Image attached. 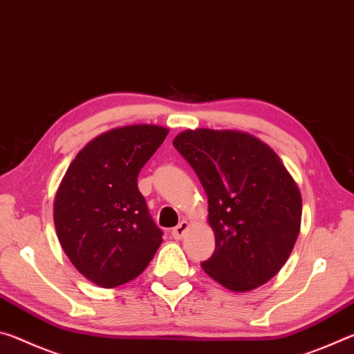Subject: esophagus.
Masks as SVG:
<instances>
[{"mask_svg": "<svg viewBox=\"0 0 354 354\" xmlns=\"http://www.w3.org/2000/svg\"><path fill=\"white\" fill-rule=\"evenodd\" d=\"M187 227H189V221L183 220L181 223H179L178 226H175V227H173V230H171L173 239H176V241H179V239H183V236L185 234V231H187Z\"/></svg>", "mask_w": 354, "mask_h": 354, "instance_id": "esophagus-1", "label": "esophagus"}]
</instances>
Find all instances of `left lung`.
<instances>
[{"label":"left lung","mask_w":354,"mask_h":354,"mask_svg":"<svg viewBox=\"0 0 354 354\" xmlns=\"http://www.w3.org/2000/svg\"><path fill=\"white\" fill-rule=\"evenodd\" d=\"M173 147L207 195L215 251L203 270L234 292L266 284L290 256L301 225V194L279 156L231 129H187Z\"/></svg>","instance_id":"8db88e82"}]
</instances>
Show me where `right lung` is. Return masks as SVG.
<instances>
[{
    "mask_svg": "<svg viewBox=\"0 0 354 354\" xmlns=\"http://www.w3.org/2000/svg\"><path fill=\"white\" fill-rule=\"evenodd\" d=\"M167 134L156 124H131L95 137L56 192L61 247L77 272L104 289L139 277L162 243L137 176Z\"/></svg>",
    "mask_w": 354,
    "mask_h": 354,
    "instance_id": "1",
    "label": "right lung"
}]
</instances>
